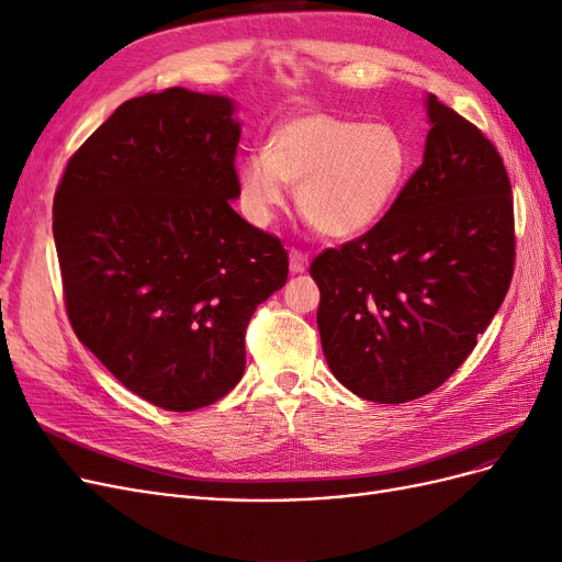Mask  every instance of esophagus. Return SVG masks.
Returning <instances> with one entry per match:
<instances>
[{
	"label": "esophagus",
	"instance_id": "esophagus-1",
	"mask_svg": "<svg viewBox=\"0 0 562 562\" xmlns=\"http://www.w3.org/2000/svg\"><path fill=\"white\" fill-rule=\"evenodd\" d=\"M291 271L293 274H302L304 269H307V265H310V252H304V250H300V248H291Z\"/></svg>",
	"mask_w": 562,
	"mask_h": 562
}]
</instances>
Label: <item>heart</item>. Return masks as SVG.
I'll use <instances>...</instances> for the list:
<instances>
[{"label":"heart","instance_id":"b5f03b06","mask_svg":"<svg viewBox=\"0 0 562 562\" xmlns=\"http://www.w3.org/2000/svg\"><path fill=\"white\" fill-rule=\"evenodd\" d=\"M411 166L391 124H361L333 112H300L271 133L269 149L241 161V206L267 225L300 184V209L330 236H356L378 225Z\"/></svg>","mask_w":562,"mask_h":562}]
</instances>
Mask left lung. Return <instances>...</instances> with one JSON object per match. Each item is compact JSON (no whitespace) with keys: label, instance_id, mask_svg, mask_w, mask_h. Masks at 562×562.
<instances>
[{"label":"left lung","instance_id":"8db88e82","mask_svg":"<svg viewBox=\"0 0 562 562\" xmlns=\"http://www.w3.org/2000/svg\"><path fill=\"white\" fill-rule=\"evenodd\" d=\"M427 108L424 161L391 209L310 267L326 361L372 403H407L443 384L514 277V196L497 147L436 95Z\"/></svg>","mask_w":562,"mask_h":562}]
</instances>
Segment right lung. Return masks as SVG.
<instances>
[{"mask_svg":"<svg viewBox=\"0 0 562 562\" xmlns=\"http://www.w3.org/2000/svg\"><path fill=\"white\" fill-rule=\"evenodd\" d=\"M223 95L126 100L65 166L54 196L75 335L133 394L173 413L239 384L250 316L288 252L234 213L241 128Z\"/></svg>","mask_w":562,"mask_h":562,"instance_id":"1","label":"right lung"}]
</instances>
